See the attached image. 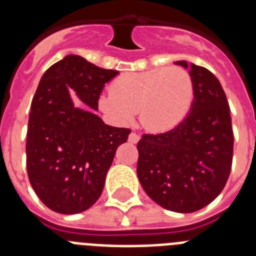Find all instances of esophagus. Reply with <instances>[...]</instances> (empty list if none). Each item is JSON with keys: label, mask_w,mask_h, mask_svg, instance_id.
Here are the masks:
<instances>
[{"label": "esophagus", "mask_w": 256, "mask_h": 256, "mask_svg": "<svg viewBox=\"0 0 256 256\" xmlns=\"http://www.w3.org/2000/svg\"><path fill=\"white\" fill-rule=\"evenodd\" d=\"M128 141H130V144H137V142L140 141V136L137 134V133L132 132L130 134V137H128Z\"/></svg>", "instance_id": "1"}]
</instances>
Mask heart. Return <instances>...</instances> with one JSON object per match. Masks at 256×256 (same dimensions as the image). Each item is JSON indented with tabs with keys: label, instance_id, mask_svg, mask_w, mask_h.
<instances>
[{
	"label": "heart",
	"instance_id": "b5f03b06",
	"mask_svg": "<svg viewBox=\"0 0 256 256\" xmlns=\"http://www.w3.org/2000/svg\"><path fill=\"white\" fill-rule=\"evenodd\" d=\"M192 102L194 80L180 66L122 74L98 101L101 110L119 124L132 122L138 110L142 126L150 132L173 130L187 116Z\"/></svg>",
	"mask_w": 256,
	"mask_h": 256
}]
</instances>
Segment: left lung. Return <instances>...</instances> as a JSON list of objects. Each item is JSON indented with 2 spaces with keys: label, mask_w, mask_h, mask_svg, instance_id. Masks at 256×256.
<instances>
[{
  "label": "left lung",
  "mask_w": 256,
  "mask_h": 256,
  "mask_svg": "<svg viewBox=\"0 0 256 256\" xmlns=\"http://www.w3.org/2000/svg\"><path fill=\"white\" fill-rule=\"evenodd\" d=\"M190 69L194 102L187 116L168 132L144 134L137 144V176L148 198L166 210L194 212L224 188L232 166L234 132L220 82L204 66Z\"/></svg>",
  "instance_id": "obj_1"
}]
</instances>
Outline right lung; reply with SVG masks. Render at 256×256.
Returning a JSON list of instances; mask_svg holds the SVG:
<instances>
[{
  "instance_id": "obj_1",
  "label": "right lung",
  "mask_w": 256,
  "mask_h": 256,
  "mask_svg": "<svg viewBox=\"0 0 256 256\" xmlns=\"http://www.w3.org/2000/svg\"><path fill=\"white\" fill-rule=\"evenodd\" d=\"M119 72L79 55L50 66L37 87L26 133V170L40 201L60 214L90 209L102 194L116 148L130 130L108 126L94 112L105 83ZM72 90L92 110L76 108Z\"/></svg>"
}]
</instances>
